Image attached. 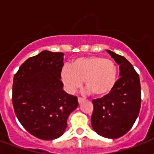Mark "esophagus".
<instances>
[{"mask_svg":"<svg viewBox=\"0 0 154 154\" xmlns=\"http://www.w3.org/2000/svg\"><path fill=\"white\" fill-rule=\"evenodd\" d=\"M77 100H78V102H79V104H81V103H82L83 102V101H85V99L84 98H82V97H78V98H77Z\"/></svg>","mask_w":154,"mask_h":154,"instance_id":"esophagus-1","label":"esophagus"}]
</instances>
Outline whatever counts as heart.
Wrapping results in <instances>:
<instances>
[{"instance_id":"1","label":"heart","mask_w":154,"mask_h":154,"mask_svg":"<svg viewBox=\"0 0 154 154\" xmlns=\"http://www.w3.org/2000/svg\"><path fill=\"white\" fill-rule=\"evenodd\" d=\"M117 66L114 61L101 57H85L75 59L69 65L63 66L60 80L65 89L72 93L85 85L92 94L104 97L112 91L117 80Z\"/></svg>"}]
</instances>
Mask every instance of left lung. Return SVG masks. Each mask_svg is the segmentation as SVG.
Returning a JSON list of instances; mask_svg holds the SVG:
<instances>
[{"label": "left lung", "mask_w": 154, "mask_h": 154, "mask_svg": "<svg viewBox=\"0 0 154 154\" xmlns=\"http://www.w3.org/2000/svg\"><path fill=\"white\" fill-rule=\"evenodd\" d=\"M119 65L120 78L109 94L93 100V129L106 138L116 139L128 133L138 117L141 94L140 78L123 56L107 50Z\"/></svg>", "instance_id": "obj_1"}]
</instances>
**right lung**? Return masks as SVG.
Masks as SVG:
<instances>
[{
  "mask_svg": "<svg viewBox=\"0 0 154 154\" xmlns=\"http://www.w3.org/2000/svg\"><path fill=\"white\" fill-rule=\"evenodd\" d=\"M63 60L64 53L45 50L25 60L13 77L16 116L29 134L42 140L61 136L78 106L77 97L63 90Z\"/></svg>",
  "mask_w": 154,
  "mask_h": 154,
  "instance_id": "obj_1",
  "label": "right lung"
}]
</instances>
